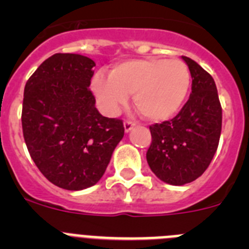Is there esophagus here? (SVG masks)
<instances>
[{"instance_id":"esophagus-1","label":"esophagus","mask_w":249,"mask_h":249,"mask_svg":"<svg viewBox=\"0 0 249 249\" xmlns=\"http://www.w3.org/2000/svg\"><path fill=\"white\" fill-rule=\"evenodd\" d=\"M135 124H136L135 121L126 120V121H124V123H123V126H124V131L129 132L132 128H133V127H135Z\"/></svg>"}]
</instances>
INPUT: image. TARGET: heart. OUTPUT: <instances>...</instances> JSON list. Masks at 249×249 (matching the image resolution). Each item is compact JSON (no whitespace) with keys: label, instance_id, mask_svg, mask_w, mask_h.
<instances>
[{"label":"heart","instance_id":"b5f03b06","mask_svg":"<svg viewBox=\"0 0 249 249\" xmlns=\"http://www.w3.org/2000/svg\"><path fill=\"white\" fill-rule=\"evenodd\" d=\"M191 71L179 58L127 59L117 63L111 73L98 72L91 89L102 108L117 111L133 94L136 109L146 120L160 122L173 117L190 92Z\"/></svg>","mask_w":249,"mask_h":249}]
</instances>
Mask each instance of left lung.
Segmentation results:
<instances>
[{
	"label": "left lung",
	"mask_w": 249,
	"mask_h": 249,
	"mask_svg": "<svg viewBox=\"0 0 249 249\" xmlns=\"http://www.w3.org/2000/svg\"><path fill=\"white\" fill-rule=\"evenodd\" d=\"M182 58L190 67L192 93L176 117L149 126L152 143L146 155L152 172L173 186L203 175L217 151L222 129L214 80L193 59Z\"/></svg>",
	"instance_id": "left-lung-1"
}]
</instances>
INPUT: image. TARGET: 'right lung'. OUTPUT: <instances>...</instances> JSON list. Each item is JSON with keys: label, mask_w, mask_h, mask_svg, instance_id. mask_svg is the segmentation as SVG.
<instances>
[{"label": "right lung", "mask_w": 249, "mask_h": 249, "mask_svg": "<svg viewBox=\"0 0 249 249\" xmlns=\"http://www.w3.org/2000/svg\"><path fill=\"white\" fill-rule=\"evenodd\" d=\"M96 63L76 53H56L28 78L22 131L37 168L54 186L81 191L101 179L124 135L123 122L96 108L91 78Z\"/></svg>", "instance_id": "obj_1"}]
</instances>
